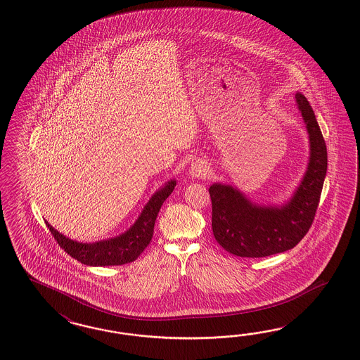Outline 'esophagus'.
<instances>
[{
    "label": "esophagus",
    "mask_w": 360,
    "mask_h": 360,
    "mask_svg": "<svg viewBox=\"0 0 360 360\" xmlns=\"http://www.w3.org/2000/svg\"><path fill=\"white\" fill-rule=\"evenodd\" d=\"M207 173H208V167L202 161H196L190 167V174L196 178L207 176Z\"/></svg>",
    "instance_id": "1"
}]
</instances>
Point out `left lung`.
Instances as JSON below:
<instances>
[{"label": "left lung", "mask_w": 360, "mask_h": 360, "mask_svg": "<svg viewBox=\"0 0 360 360\" xmlns=\"http://www.w3.org/2000/svg\"><path fill=\"white\" fill-rule=\"evenodd\" d=\"M295 98L307 124L311 152L306 174L289 202L280 207H262L231 186L214 184L210 187L213 236L230 254L265 257L285 252L298 245L314 222L326 176L328 153L307 98L299 92Z\"/></svg>", "instance_id": "left-lung-1"}]
</instances>
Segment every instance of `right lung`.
Listing matches in <instances>:
<instances>
[{
  "mask_svg": "<svg viewBox=\"0 0 360 360\" xmlns=\"http://www.w3.org/2000/svg\"><path fill=\"white\" fill-rule=\"evenodd\" d=\"M174 186L176 181H169L161 190H158L149 199L139 219L120 237L110 238L95 243H79L62 236L60 231L53 229L46 221L45 222L58 245H61L62 250L82 264L91 266H109L131 263L138 259V256L149 245L153 237V228L158 211L162 202L167 200V196L173 193Z\"/></svg>",
  "mask_w": 360,
  "mask_h": 360,
  "instance_id": "1",
  "label": "right lung"
}]
</instances>
